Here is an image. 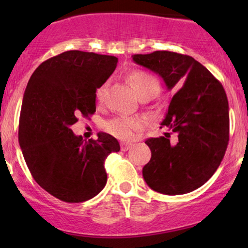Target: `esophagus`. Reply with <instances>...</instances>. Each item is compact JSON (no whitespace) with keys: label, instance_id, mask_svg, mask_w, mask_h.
Segmentation results:
<instances>
[{"label":"esophagus","instance_id":"34e87169","mask_svg":"<svg viewBox=\"0 0 248 248\" xmlns=\"http://www.w3.org/2000/svg\"><path fill=\"white\" fill-rule=\"evenodd\" d=\"M120 146L122 152H127L128 149H130V148L133 147V143H130V142H121Z\"/></svg>","mask_w":248,"mask_h":248}]
</instances>
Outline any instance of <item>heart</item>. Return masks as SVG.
Returning <instances> with one entry per match:
<instances>
[{
	"label": "heart",
	"mask_w": 248,
	"mask_h": 248,
	"mask_svg": "<svg viewBox=\"0 0 248 248\" xmlns=\"http://www.w3.org/2000/svg\"><path fill=\"white\" fill-rule=\"evenodd\" d=\"M127 80L140 99L152 95L155 96L160 92V84L157 79L144 71H133L128 75ZM105 93H106V84H102L95 92L96 101L101 102L104 100ZM142 126L143 122L138 119L115 118L105 124V129L116 138L129 140L138 130L141 129Z\"/></svg>",
	"instance_id": "b5f03b06"
}]
</instances>
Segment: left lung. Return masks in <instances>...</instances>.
<instances>
[{"instance_id": "1", "label": "left lung", "mask_w": 248, "mask_h": 248, "mask_svg": "<svg viewBox=\"0 0 248 248\" xmlns=\"http://www.w3.org/2000/svg\"><path fill=\"white\" fill-rule=\"evenodd\" d=\"M133 61L176 91L160 127L170 132L146 140L152 158L142 170L144 181L164 195L191 192L211 178L229 144V101L223 85L186 55L155 51L134 55Z\"/></svg>"}]
</instances>
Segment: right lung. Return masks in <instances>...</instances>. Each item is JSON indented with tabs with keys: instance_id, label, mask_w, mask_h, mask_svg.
<instances>
[{
	"instance_id": "1",
	"label": "right lung",
	"mask_w": 248,
	"mask_h": 248,
	"mask_svg": "<svg viewBox=\"0 0 248 248\" xmlns=\"http://www.w3.org/2000/svg\"><path fill=\"white\" fill-rule=\"evenodd\" d=\"M114 56L72 50L43 62L25 88L18 142L39 186L66 203L93 198L107 182L105 160L120 150L112 135L82 140L71 126L95 112L96 88L114 72Z\"/></svg>"
}]
</instances>
